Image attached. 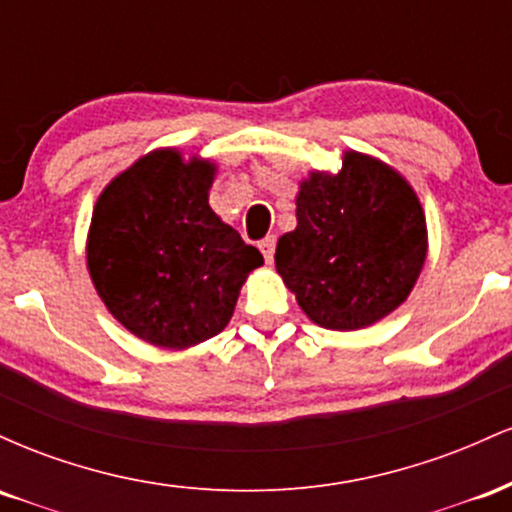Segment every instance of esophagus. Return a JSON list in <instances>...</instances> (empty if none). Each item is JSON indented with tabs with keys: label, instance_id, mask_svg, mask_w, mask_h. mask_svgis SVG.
<instances>
[{
	"label": "esophagus",
	"instance_id": "34e87169",
	"mask_svg": "<svg viewBox=\"0 0 512 512\" xmlns=\"http://www.w3.org/2000/svg\"><path fill=\"white\" fill-rule=\"evenodd\" d=\"M274 248H276V238L274 236H267L260 240V252L264 255V260L272 262L274 260Z\"/></svg>",
	"mask_w": 512,
	"mask_h": 512
}]
</instances>
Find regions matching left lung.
<instances>
[{"label": "left lung", "instance_id": "8db88e82", "mask_svg": "<svg viewBox=\"0 0 512 512\" xmlns=\"http://www.w3.org/2000/svg\"><path fill=\"white\" fill-rule=\"evenodd\" d=\"M296 219L274 262L315 325L361 330L407 301L426 262V219L390 166L346 151L337 175L301 182Z\"/></svg>", "mask_w": 512, "mask_h": 512}]
</instances>
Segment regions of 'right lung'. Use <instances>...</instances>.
Returning a JSON list of instances; mask_svg holds the SVG:
<instances>
[{
  "label": "right lung",
  "mask_w": 512,
  "mask_h": 512,
  "mask_svg": "<svg viewBox=\"0 0 512 512\" xmlns=\"http://www.w3.org/2000/svg\"><path fill=\"white\" fill-rule=\"evenodd\" d=\"M214 166L154 151L98 197L88 272L117 322L144 342L187 349L231 320L240 286L264 262L209 207Z\"/></svg>",
  "instance_id": "1"
}]
</instances>
